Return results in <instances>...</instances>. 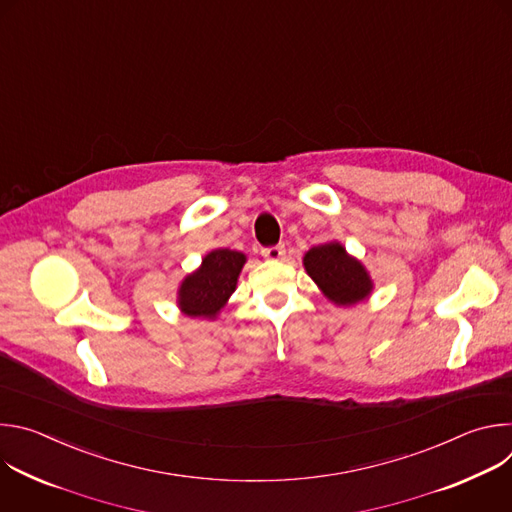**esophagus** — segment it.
Here are the masks:
<instances>
[{"instance_id": "esophagus-1", "label": "esophagus", "mask_w": 512, "mask_h": 512, "mask_svg": "<svg viewBox=\"0 0 512 512\" xmlns=\"http://www.w3.org/2000/svg\"><path fill=\"white\" fill-rule=\"evenodd\" d=\"M261 255L265 257V259H271V261H277V259H281L283 255H285V247L283 245H273V247H263L261 249Z\"/></svg>"}]
</instances>
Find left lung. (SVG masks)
<instances>
[{"label":"left lung","mask_w":512,"mask_h":512,"mask_svg":"<svg viewBox=\"0 0 512 512\" xmlns=\"http://www.w3.org/2000/svg\"><path fill=\"white\" fill-rule=\"evenodd\" d=\"M306 271L320 285L324 294L340 306H350L371 294V277L364 267L346 255L338 243L312 247L304 257Z\"/></svg>","instance_id":"left-lung-1"}]
</instances>
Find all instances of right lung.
Returning a JSON list of instances; mask_svg holds the SVG:
<instances>
[{
  "label": "right lung",
  "mask_w": 512,
  "mask_h": 512,
  "mask_svg": "<svg viewBox=\"0 0 512 512\" xmlns=\"http://www.w3.org/2000/svg\"><path fill=\"white\" fill-rule=\"evenodd\" d=\"M245 265V255L231 249L210 251L196 273L188 275L180 287V308L188 316L214 318L237 287V277Z\"/></svg>",
  "instance_id": "obj_1"
}]
</instances>
